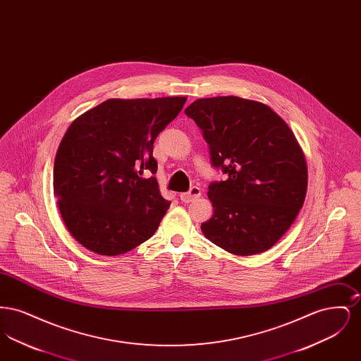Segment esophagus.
<instances>
[{"label":"esophagus","instance_id":"obj_1","mask_svg":"<svg viewBox=\"0 0 361 361\" xmlns=\"http://www.w3.org/2000/svg\"><path fill=\"white\" fill-rule=\"evenodd\" d=\"M200 195H202V190H200L199 187H192V188L189 189L188 192L181 193V195H180V199H181V202H184V203H190V202H193L195 199H197Z\"/></svg>","mask_w":361,"mask_h":361}]
</instances>
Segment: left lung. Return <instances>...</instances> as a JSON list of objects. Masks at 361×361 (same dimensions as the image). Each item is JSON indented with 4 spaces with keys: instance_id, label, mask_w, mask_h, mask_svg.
<instances>
[{
    "instance_id": "1",
    "label": "left lung",
    "mask_w": 361,
    "mask_h": 361,
    "mask_svg": "<svg viewBox=\"0 0 361 361\" xmlns=\"http://www.w3.org/2000/svg\"><path fill=\"white\" fill-rule=\"evenodd\" d=\"M202 130L211 165L208 240L237 256L271 249L305 203L307 166L290 127L268 105L235 96L199 99L185 109Z\"/></svg>"
}]
</instances>
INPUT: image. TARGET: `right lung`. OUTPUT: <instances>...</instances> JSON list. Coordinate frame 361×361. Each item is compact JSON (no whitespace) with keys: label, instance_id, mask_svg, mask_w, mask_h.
<instances>
[{"label":"right lung","instance_id":"obj_1","mask_svg":"<svg viewBox=\"0 0 361 361\" xmlns=\"http://www.w3.org/2000/svg\"><path fill=\"white\" fill-rule=\"evenodd\" d=\"M185 97L111 99L70 124L54 162V195L70 234L118 256L149 240L171 202L159 193L155 137ZM143 171L152 173L143 179Z\"/></svg>","mask_w":361,"mask_h":361}]
</instances>
